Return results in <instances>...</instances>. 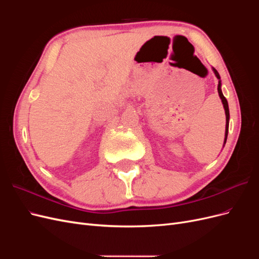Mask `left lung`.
<instances>
[{"mask_svg":"<svg viewBox=\"0 0 259 259\" xmlns=\"http://www.w3.org/2000/svg\"><path fill=\"white\" fill-rule=\"evenodd\" d=\"M214 73L216 75V77L218 80H221V76H219V73L217 72V70L214 69ZM222 83L221 81L218 82V86H217V90H218V94H219V97H221L222 101H223V105H224V108H225V112H226V133H225V144H226V140H227V136H228V130H229V107H228V101H227L226 97L223 95L222 93Z\"/></svg>","mask_w":259,"mask_h":259,"instance_id":"obj_1","label":"left lung"}]
</instances>
